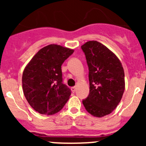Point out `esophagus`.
<instances>
[{"mask_svg": "<svg viewBox=\"0 0 146 146\" xmlns=\"http://www.w3.org/2000/svg\"><path fill=\"white\" fill-rule=\"evenodd\" d=\"M76 87H72V88H71V90H72V92H75V91H76Z\"/></svg>", "mask_w": 146, "mask_h": 146, "instance_id": "1", "label": "esophagus"}]
</instances>
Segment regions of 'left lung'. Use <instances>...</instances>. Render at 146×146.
<instances>
[{
  "mask_svg": "<svg viewBox=\"0 0 146 146\" xmlns=\"http://www.w3.org/2000/svg\"><path fill=\"white\" fill-rule=\"evenodd\" d=\"M89 69L90 93L82 100L94 117L110 114L117 107L124 92V71L117 56L97 41L81 46Z\"/></svg>",
  "mask_w": 146,
  "mask_h": 146,
  "instance_id": "8db88e82",
  "label": "left lung"
}]
</instances>
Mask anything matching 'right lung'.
Returning a JSON list of instances; mask_svg holds the SVG:
<instances>
[{
    "mask_svg": "<svg viewBox=\"0 0 146 146\" xmlns=\"http://www.w3.org/2000/svg\"><path fill=\"white\" fill-rule=\"evenodd\" d=\"M73 49L56 44L41 48L26 66L23 89L31 107L42 114L51 115L62 110L71 90L63 83L61 65Z\"/></svg>",
    "mask_w": 146,
    "mask_h": 146,
    "instance_id": "obj_1",
    "label": "right lung"
}]
</instances>
